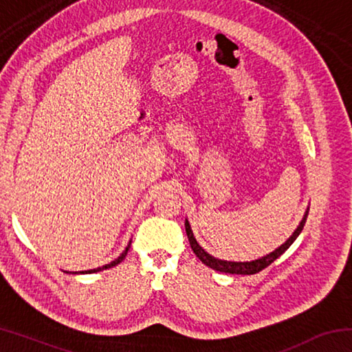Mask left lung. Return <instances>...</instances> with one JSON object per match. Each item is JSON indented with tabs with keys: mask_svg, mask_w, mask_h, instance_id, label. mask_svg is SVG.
Returning a JSON list of instances; mask_svg holds the SVG:
<instances>
[{
	"mask_svg": "<svg viewBox=\"0 0 352 352\" xmlns=\"http://www.w3.org/2000/svg\"><path fill=\"white\" fill-rule=\"evenodd\" d=\"M306 219H307V211L305 214V217L298 225V228L294 231V234H292L287 241H285L281 247H278L275 252H272L269 254L262 256V258L256 259V261H250V262H234V261H223V259H217L211 256L210 253H206L204 248H201L197 241H195V237L192 234V230H190V225L186 220L184 222V226H186V234H188V239L190 243V248H192V252L195 253V256L204 262L205 265L211 267L212 270L216 272H222V273H231V275H254V273H258L261 270H264L265 267H269L273 261H276L279 256H281L285 250H287L292 243L295 242V239L300 233L305 228V223H306Z\"/></svg>",
	"mask_w": 352,
	"mask_h": 352,
	"instance_id": "obj_1",
	"label": "left lung"
}]
</instances>
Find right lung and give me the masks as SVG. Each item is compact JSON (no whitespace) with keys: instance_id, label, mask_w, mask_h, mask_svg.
<instances>
[{"instance_id":"1","label":"right lung","mask_w":352,"mask_h":352,"mask_svg":"<svg viewBox=\"0 0 352 352\" xmlns=\"http://www.w3.org/2000/svg\"><path fill=\"white\" fill-rule=\"evenodd\" d=\"M130 243H132V241L129 242V245H127V247H126V250H124V252L121 253V256H119V258H116L115 261H111L110 264H105V265H102V267H98V269H91V270H85V272H79V273H96V272L107 270V269H110V267H115V265H118L119 262H121V261L127 256V252H129V248H130ZM76 273H77V272H76Z\"/></svg>"}]
</instances>
